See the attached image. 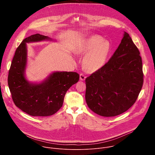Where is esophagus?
Instances as JSON below:
<instances>
[{"label": "esophagus", "instance_id": "1", "mask_svg": "<svg viewBox=\"0 0 155 155\" xmlns=\"http://www.w3.org/2000/svg\"><path fill=\"white\" fill-rule=\"evenodd\" d=\"M80 79L81 81H84L86 79V76L83 74H80Z\"/></svg>", "mask_w": 155, "mask_h": 155}]
</instances>
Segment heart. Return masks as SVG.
Masks as SVG:
<instances>
[{"label": "heart", "mask_w": 155, "mask_h": 155, "mask_svg": "<svg viewBox=\"0 0 155 155\" xmlns=\"http://www.w3.org/2000/svg\"><path fill=\"white\" fill-rule=\"evenodd\" d=\"M111 43L99 35L84 40L77 49L79 54H86L84 64L88 71L94 72L105 65L111 51Z\"/></svg>", "instance_id": "obj_1"}]
</instances>
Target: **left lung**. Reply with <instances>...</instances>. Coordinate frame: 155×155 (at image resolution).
<instances>
[{"mask_svg":"<svg viewBox=\"0 0 155 155\" xmlns=\"http://www.w3.org/2000/svg\"><path fill=\"white\" fill-rule=\"evenodd\" d=\"M85 82L86 104L99 115H120L135 103L143 83L142 61L127 32L108 62Z\"/></svg>","mask_w":155,"mask_h":155,"instance_id":"left-lung-1","label":"left lung"}]
</instances>
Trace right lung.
<instances>
[{
	"instance_id": "1",
	"label": "right lung",
	"mask_w": 155,
	"mask_h": 155,
	"mask_svg": "<svg viewBox=\"0 0 155 155\" xmlns=\"http://www.w3.org/2000/svg\"><path fill=\"white\" fill-rule=\"evenodd\" d=\"M43 40L51 38L36 34L23 40L15 51L8 76V84L15 105L33 117H47L56 113L62 106L66 92L80 78L77 72L58 71L41 83H31L26 79V43Z\"/></svg>"
}]
</instances>
